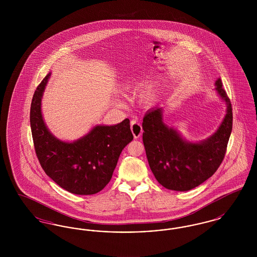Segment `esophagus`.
<instances>
[{
    "instance_id": "34e87169",
    "label": "esophagus",
    "mask_w": 257,
    "mask_h": 257,
    "mask_svg": "<svg viewBox=\"0 0 257 257\" xmlns=\"http://www.w3.org/2000/svg\"><path fill=\"white\" fill-rule=\"evenodd\" d=\"M131 131H132V133L134 135L135 139L140 138L141 135L143 133V128H142L141 123H139L137 120L133 119L131 121Z\"/></svg>"
}]
</instances>
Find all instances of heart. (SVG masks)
Returning <instances> with one entry per match:
<instances>
[{
    "instance_id": "obj_1",
    "label": "heart",
    "mask_w": 257,
    "mask_h": 257,
    "mask_svg": "<svg viewBox=\"0 0 257 257\" xmlns=\"http://www.w3.org/2000/svg\"><path fill=\"white\" fill-rule=\"evenodd\" d=\"M152 97H153V91L152 90H147V91H146L145 93H144V99L147 101V102H148V101H150L151 99H152Z\"/></svg>"
}]
</instances>
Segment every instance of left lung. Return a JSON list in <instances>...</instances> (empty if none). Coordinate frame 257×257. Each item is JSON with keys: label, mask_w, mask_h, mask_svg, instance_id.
Instances as JSON below:
<instances>
[{"label": "left lung", "mask_w": 257, "mask_h": 257, "mask_svg": "<svg viewBox=\"0 0 257 257\" xmlns=\"http://www.w3.org/2000/svg\"><path fill=\"white\" fill-rule=\"evenodd\" d=\"M216 91L226 103V114L218 130L199 143L185 141L164 122L162 108L148 110L143 122V142L149 167L163 187L185 192L206 181L224 158L232 131V107L220 78Z\"/></svg>", "instance_id": "left-lung-1"}]
</instances>
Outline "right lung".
<instances>
[{"label": "right lung", "mask_w": 257, "mask_h": 257, "mask_svg": "<svg viewBox=\"0 0 257 257\" xmlns=\"http://www.w3.org/2000/svg\"><path fill=\"white\" fill-rule=\"evenodd\" d=\"M51 73L37 86L30 121L37 159L43 171L62 189L75 195H94L110 182L119 155L134 137L130 120L97 125L73 143L51 134L41 113V98Z\"/></svg>", "instance_id": "right-lung-1"}]
</instances>
